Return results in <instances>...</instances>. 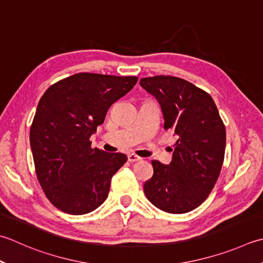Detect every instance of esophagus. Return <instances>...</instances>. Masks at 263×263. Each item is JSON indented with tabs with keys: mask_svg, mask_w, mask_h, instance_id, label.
Instances as JSON below:
<instances>
[{
	"mask_svg": "<svg viewBox=\"0 0 263 263\" xmlns=\"http://www.w3.org/2000/svg\"><path fill=\"white\" fill-rule=\"evenodd\" d=\"M127 159H128V162H131V163H135V162H139V161H141V157H139L138 155H136V154H128L127 155Z\"/></svg>",
	"mask_w": 263,
	"mask_h": 263,
	"instance_id": "1",
	"label": "esophagus"
}]
</instances>
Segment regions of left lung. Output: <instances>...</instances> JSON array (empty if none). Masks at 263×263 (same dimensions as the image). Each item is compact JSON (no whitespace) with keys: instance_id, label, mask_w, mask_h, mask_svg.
I'll return each mask as SVG.
<instances>
[{"instance_id":"8db88e82","label":"left lung","mask_w":263,"mask_h":263,"mask_svg":"<svg viewBox=\"0 0 263 263\" xmlns=\"http://www.w3.org/2000/svg\"><path fill=\"white\" fill-rule=\"evenodd\" d=\"M156 98L164 116V128L178 137L168 165L152 161L153 177L143 192L153 205L181 214L198 208L220 176L226 149V127L208 92L174 76L140 80Z\"/></svg>"}]
</instances>
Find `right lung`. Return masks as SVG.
Wrapping results in <instances>:
<instances>
[{"mask_svg": "<svg viewBox=\"0 0 263 263\" xmlns=\"http://www.w3.org/2000/svg\"><path fill=\"white\" fill-rule=\"evenodd\" d=\"M137 81V76L79 73L51 85L40 99L30 148L39 182L57 209L81 215L106 200L111 178L127 157L91 148L90 137Z\"/></svg>", "mask_w": 263, "mask_h": 263, "instance_id": "right-lung-1", "label": "right lung"}]
</instances>
